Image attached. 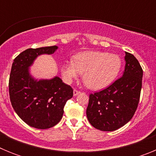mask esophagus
I'll use <instances>...</instances> for the list:
<instances>
[{"mask_svg":"<svg viewBox=\"0 0 156 156\" xmlns=\"http://www.w3.org/2000/svg\"><path fill=\"white\" fill-rule=\"evenodd\" d=\"M79 94H80V91L77 90H73V96H77Z\"/></svg>","mask_w":156,"mask_h":156,"instance_id":"34e87169","label":"esophagus"}]
</instances>
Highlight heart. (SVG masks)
<instances>
[{
	"instance_id": "1",
	"label": "heart",
	"mask_w": 156,
	"mask_h": 156,
	"mask_svg": "<svg viewBox=\"0 0 156 156\" xmlns=\"http://www.w3.org/2000/svg\"><path fill=\"white\" fill-rule=\"evenodd\" d=\"M122 66L120 57L108 52L88 51L74 57L73 62L62 66V75L66 83H71L83 74V80L92 90L109 86L119 74Z\"/></svg>"
}]
</instances>
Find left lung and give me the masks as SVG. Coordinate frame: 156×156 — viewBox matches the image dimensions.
Listing matches in <instances>:
<instances>
[{
    "label": "left lung",
    "mask_w": 156,
    "mask_h": 156,
    "mask_svg": "<svg viewBox=\"0 0 156 156\" xmlns=\"http://www.w3.org/2000/svg\"><path fill=\"white\" fill-rule=\"evenodd\" d=\"M122 77L105 90L90 94L88 121L102 131H113L127 123L134 115L140 99L143 70L137 59L125 51Z\"/></svg>",
    "instance_id": "8db88e82"
}]
</instances>
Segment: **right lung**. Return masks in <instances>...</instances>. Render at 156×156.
<instances>
[{
	"mask_svg": "<svg viewBox=\"0 0 156 156\" xmlns=\"http://www.w3.org/2000/svg\"><path fill=\"white\" fill-rule=\"evenodd\" d=\"M58 48H29L12 63L9 79L12 105L22 120L37 129H48L58 123L66 101L73 95V88L57 76L51 79H37L30 71L37 57L53 55Z\"/></svg>",
	"mask_w": 156,
	"mask_h": 156,
	"instance_id": "obj_1",
	"label": "right lung"
}]
</instances>
